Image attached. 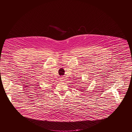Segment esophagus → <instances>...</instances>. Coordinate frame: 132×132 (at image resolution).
Masks as SVG:
<instances>
[{
  "label": "esophagus",
  "mask_w": 132,
  "mask_h": 132,
  "mask_svg": "<svg viewBox=\"0 0 132 132\" xmlns=\"http://www.w3.org/2000/svg\"><path fill=\"white\" fill-rule=\"evenodd\" d=\"M61 79L62 81L64 80V78H63V77H61Z\"/></svg>",
  "instance_id": "1"
}]
</instances>
